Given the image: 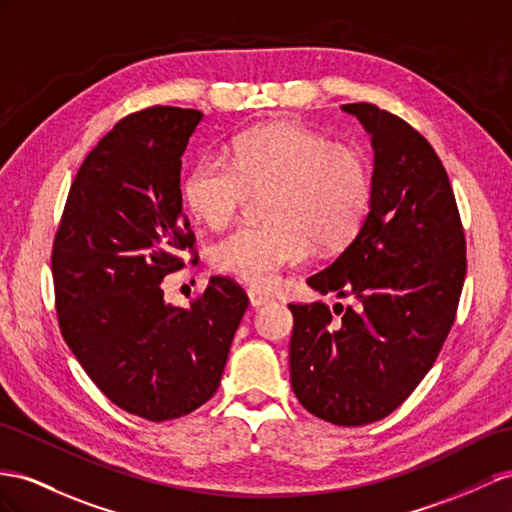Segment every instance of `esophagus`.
I'll use <instances>...</instances> for the list:
<instances>
[{
  "mask_svg": "<svg viewBox=\"0 0 512 512\" xmlns=\"http://www.w3.org/2000/svg\"><path fill=\"white\" fill-rule=\"evenodd\" d=\"M248 300H251V307L259 309V307H264V305H268L272 298H270L268 294H261V292H255V290H251V292H248Z\"/></svg>",
  "mask_w": 512,
  "mask_h": 512,
  "instance_id": "obj_1",
  "label": "esophagus"
}]
</instances>
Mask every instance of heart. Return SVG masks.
I'll return each instance as SVG.
<instances>
[{
	"label": "heart",
	"mask_w": 512,
	"mask_h": 512,
	"mask_svg": "<svg viewBox=\"0 0 512 512\" xmlns=\"http://www.w3.org/2000/svg\"><path fill=\"white\" fill-rule=\"evenodd\" d=\"M268 190L264 225H242L212 248V264L257 290L322 248L346 246L359 233L372 196L370 166L359 149L329 142L296 123H270L235 136L229 160L205 155L181 183L183 203L218 229L248 192Z\"/></svg>",
	"instance_id": "b5f03b06"
}]
</instances>
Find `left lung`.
<instances>
[{"instance_id":"obj_1","label":"left lung","mask_w":512,"mask_h":512,"mask_svg":"<svg viewBox=\"0 0 512 512\" xmlns=\"http://www.w3.org/2000/svg\"><path fill=\"white\" fill-rule=\"evenodd\" d=\"M342 110L372 140L370 212L307 285L359 303L342 320L322 303L290 305V378L309 413L363 426L396 411L432 368L454 324L467 259L450 179L430 142L372 103Z\"/></svg>"}]
</instances>
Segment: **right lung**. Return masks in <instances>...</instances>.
I'll use <instances>...</instances> for the list:
<instances>
[{"mask_svg":"<svg viewBox=\"0 0 512 512\" xmlns=\"http://www.w3.org/2000/svg\"><path fill=\"white\" fill-rule=\"evenodd\" d=\"M203 112L125 116L88 153L69 190L51 272L64 342L123 411L166 422L214 396L248 298L212 277L181 309L162 281L194 235L181 212V155Z\"/></svg>","mask_w":512,"mask_h":512,"instance_id":"obj_1","label":"right lung"}]
</instances>
